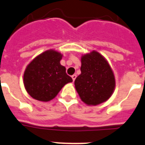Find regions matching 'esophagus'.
Instances as JSON below:
<instances>
[{"mask_svg": "<svg viewBox=\"0 0 145 145\" xmlns=\"http://www.w3.org/2000/svg\"><path fill=\"white\" fill-rule=\"evenodd\" d=\"M71 78H72V79H73V81H75L76 78H77V75H76V74H73V75L71 76Z\"/></svg>", "mask_w": 145, "mask_h": 145, "instance_id": "obj_1", "label": "esophagus"}]
</instances>
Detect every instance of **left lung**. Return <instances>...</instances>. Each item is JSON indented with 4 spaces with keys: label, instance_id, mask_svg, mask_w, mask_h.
Here are the masks:
<instances>
[{
    "label": "left lung",
    "instance_id": "8db88e82",
    "mask_svg": "<svg viewBox=\"0 0 145 145\" xmlns=\"http://www.w3.org/2000/svg\"><path fill=\"white\" fill-rule=\"evenodd\" d=\"M81 71L74 85L84 102L88 105H97L111 97L115 79L110 65L102 55L94 51L84 55Z\"/></svg>",
    "mask_w": 145,
    "mask_h": 145
}]
</instances>
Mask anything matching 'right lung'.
I'll use <instances>...</instances> for the list:
<instances>
[{
    "instance_id": "add662e5",
    "label": "right lung",
    "mask_w": 145,
    "mask_h": 145,
    "mask_svg": "<svg viewBox=\"0 0 145 145\" xmlns=\"http://www.w3.org/2000/svg\"><path fill=\"white\" fill-rule=\"evenodd\" d=\"M61 53L49 50L36 57L27 65L24 74L25 89L33 98L49 101L56 97L66 84L72 78L66 68L60 64Z\"/></svg>"
}]
</instances>
